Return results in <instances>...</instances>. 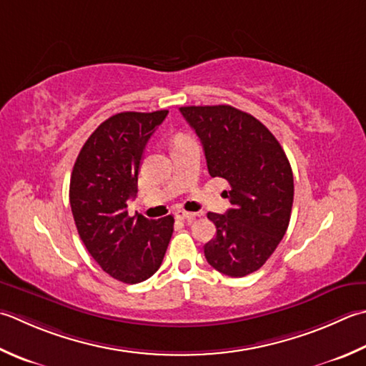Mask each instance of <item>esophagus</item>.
Instances as JSON below:
<instances>
[{"instance_id": "esophagus-1", "label": "esophagus", "mask_w": 366, "mask_h": 366, "mask_svg": "<svg viewBox=\"0 0 366 366\" xmlns=\"http://www.w3.org/2000/svg\"><path fill=\"white\" fill-rule=\"evenodd\" d=\"M174 216H176V219H179V220H193V219L197 217V214H195V212L184 211V209H177V211L174 212Z\"/></svg>"}]
</instances>
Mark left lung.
<instances>
[{"mask_svg":"<svg viewBox=\"0 0 366 366\" xmlns=\"http://www.w3.org/2000/svg\"><path fill=\"white\" fill-rule=\"evenodd\" d=\"M179 111L202 141L211 177L230 185V209L207 214L217 233L204 244L206 260L222 274L247 276L263 267L287 232L293 203L287 155L260 120L233 106Z\"/></svg>","mask_w":366,"mask_h":366,"instance_id":"8db88e82","label":"left lung"}]
</instances>
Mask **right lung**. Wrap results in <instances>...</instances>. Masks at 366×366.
<instances>
[{
    "label": "right lung",
    "instance_id": "add662e5",
    "mask_svg": "<svg viewBox=\"0 0 366 366\" xmlns=\"http://www.w3.org/2000/svg\"><path fill=\"white\" fill-rule=\"evenodd\" d=\"M168 111L120 112L85 141L69 182L79 236L99 267L117 281L138 284L160 268L173 234V216L130 217L127 202L138 192L142 154Z\"/></svg>",
    "mask_w": 366,
    "mask_h": 366
}]
</instances>
